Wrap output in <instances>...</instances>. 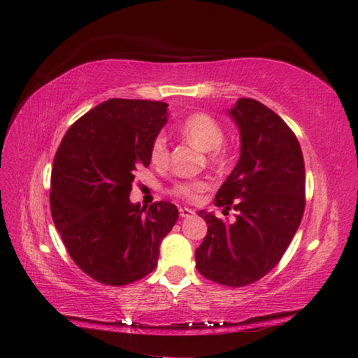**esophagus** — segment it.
I'll return each mask as SVG.
<instances>
[{
	"instance_id": "34e87169",
	"label": "esophagus",
	"mask_w": 358,
	"mask_h": 358,
	"mask_svg": "<svg viewBox=\"0 0 358 358\" xmlns=\"http://www.w3.org/2000/svg\"><path fill=\"white\" fill-rule=\"evenodd\" d=\"M195 214V212L192 210V209H189V208H180V217L181 218H189V217H192Z\"/></svg>"
}]
</instances>
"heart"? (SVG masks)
<instances>
[{
  "mask_svg": "<svg viewBox=\"0 0 358 358\" xmlns=\"http://www.w3.org/2000/svg\"><path fill=\"white\" fill-rule=\"evenodd\" d=\"M180 134L200 150L208 152V157L212 163L223 162L224 155L220 146L224 140V131L215 118H212L208 113H192L180 124ZM167 157H169V154H167V141L163 135H158L150 144V163L154 166H164ZM208 187V181L204 180L183 181V183H177L173 186V194L185 200H195L199 194L206 191Z\"/></svg>",
  "mask_w": 358,
  "mask_h": 358,
  "instance_id": "b5f03b06",
  "label": "heart"
}]
</instances>
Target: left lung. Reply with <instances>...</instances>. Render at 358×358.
Here are the masks:
<instances>
[{
	"label": "left lung",
	"mask_w": 358,
	"mask_h": 358,
	"mask_svg": "<svg viewBox=\"0 0 358 358\" xmlns=\"http://www.w3.org/2000/svg\"><path fill=\"white\" fill-rule=\"evenodd\" d=\"M240 131V158L215 195V206L237 210L223 222L200 210L208 234L195 250L196 269L218 285L241 287L275 268L305 212V159L294 132L252 98L227 110Z\"/></svg>",
	"instance_id": "left-lung-1"
}]
</instances>
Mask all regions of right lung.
I'll return each instance as SVG.
<instances>
[{
	"label": "right lung",
	"mask_w": 358,
	"mask_h": 358,
	"mask_svg": "<svg viewBox=\"0 0 358 358\" xmlns=\"http://www.w3.org/2000/svg\"><path fill=\"white\" fill-rule=\"evenodd\" d=\"M167 115L162 101L110 98L75 121L53 159V223L75 264L103 285L124 286L154 271L178 218L169 201L146 209L129 200Z\"/></svg>",
	"instance_id": "add662e5"
}]
</instances>
